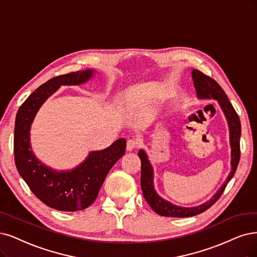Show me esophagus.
<instances>
[{
  "mask_svg": "<svg viewBox=\"0 0 257 257\" xmlns=\"http://www.w3.org/2000/svg\"><path fill=\"white\" fill-rule=\"evenodd\" d=\"M137 147H138V142L136 140L130 139V140L127 141V150L131 151V150L136 149Z\"/></svg>",
  "mask_w": 257,
  "mask_h": 257,
  "instance_id": "1",
  "label": "esophagus"
}]
</instances>
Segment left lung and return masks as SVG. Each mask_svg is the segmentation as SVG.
Listing matches in <instances>:
<instances>
[{
	"label": "left lung",
	"instance_id": "left-lung-1",
	"mask_svg": "<svg viewBox=\"0 0 257 257\" xmlns=\"http://www.w3.org/2000/svg\"><path fill=\"white\" fill-rule=\"evenodd\" d=\"M193 78L195 88L198 94V97L200 98H215L219 101L221 109L223 110L227 122H229L230 127V141H231V147H232V172L230 173L229 177L225 180L223 185L220 187L219 191L211 199L201 205L196 207H181L177 206L172 203H169L162 198H160L154 189L153 185V168H151L147 156L143 150H140L139 157L141 159V186L142 191H143L144 198L151 208L161 216L165 217H192L198 214H201L207 208H210L217 200L219 199L224 192V189L230 182V180L233 178L237 166H238L239 160H240V135H241V126L240 120L238 117V114L236 113L235 109L233 108L232 103L230 102L229 98L225 95L224 91L210 76L203 74L202 72L194 70L193 71Z\"/></svg>",
	"mask_w": 257,
	"mask_h": 257
}]
</instances>
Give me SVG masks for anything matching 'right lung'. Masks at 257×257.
Listing matches in <instances>:
<instances>
[{
    "mask_svg": "<svg viewBox=\"0 0 257 257\" xmlns=\"http://www.w3.org/2000/svg\"><path fill=\"white\" fill-rule=\"evenodd\" d=\"M92 74L88 70L56 76L27 97L16 116L14 153L18 172L38 199L58 211L76 212L89 207L110 169L126 151V140L119 139L106 149L93 151L80 166L66 173H57L44 166L32 153L31 123L43 101L61 84L82 83Z\"/></svg>",
    "mask_w": 257,
    "mask_h": 257,
    "instance_id": "obj_1",
    "label": "right lung"
}]
</instances>
